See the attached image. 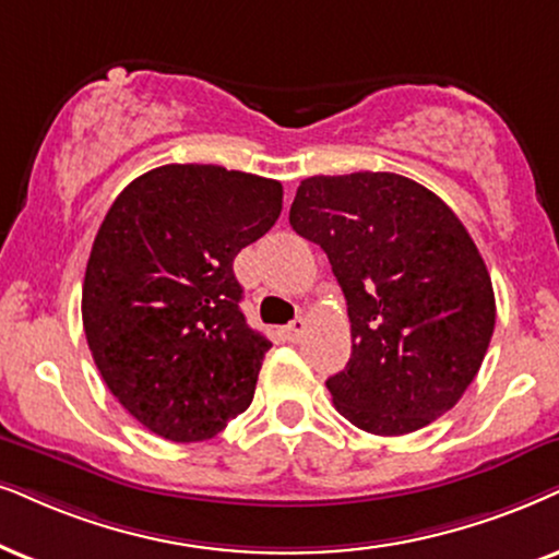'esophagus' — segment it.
<instances>
[{
  "instance_id": "1",
  "label": "esophagus",
  "mask_w": 559,
  "mask_h": 559,
  "mask_svg": "<svg viewBox=\"0 0 559 559\" xmlns=\"http://www.w3.org/2000/svg\"><path fill=\"white\" fill-rule=\"evenodd\" d=\"M304 330H307V320H301V317H296L294 322L286 324V337H288V341H292V343L301 341Z\"/></svg>"
}]
</instances>
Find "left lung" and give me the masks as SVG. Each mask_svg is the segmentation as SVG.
Here are the masks:
<instances>
[{"label":"left lung","mask_w":559,"mask_h":559,"mask_svg":"<svg viewBox=\"0 0 559 559\" xmlns=\"http://www.w3.org/2000/svg\"><path fill=\"white\" fill-rule=\"evenodd\" d=\"M348 301L353 350L335 409L377 436L413 433L462 400L496 330L485 260L454 211L394 173L314 175L288 211Z\"/></svg>","instance_id":"obj_1"}]
</instances>
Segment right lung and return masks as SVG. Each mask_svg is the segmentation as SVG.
I'll list each match as a JSON object with an SVG mask.
<instances>
[{"mask_svg":"<svg viewBox=\"0 0 559 559\" xmlns=\"http://www.w3.org/2000/svg\"><path fill=\"white\" fill-rule=\"evenodd\" d=\"M281 206L278 180L165 165L105 214L84 273V335L112 397L152 433L206 441L250 407L271 341L245 322L231 263Z\"/></svg>","mask_w":559,"mask_h":559,"instance_id":"add662e5","label":"right lung"}]
</instances>
